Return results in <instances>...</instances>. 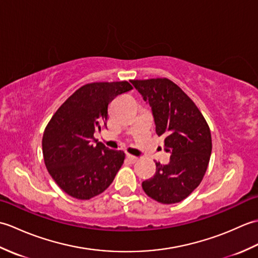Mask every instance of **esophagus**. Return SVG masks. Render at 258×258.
I'll return each instance as SVG.
<instances>
[{
	"mask_svg": "<svg viewBox=\"0 0 258 258\" xmlns=\"http://www.w3.org/2000/svg\"><path fill=\"white\" fill-rule=\"evenodd\" d=\"M126 158H127V160H128L131 163H135V162H138V161H139V158H138V157H136V156H133V155H130V154L126 155Z\"/></svg>",
	"mask_w": 258,
	"mask_h": 258,
	"instance_id": "34e87169",
	"label": "esophagus"
}]
</instances>
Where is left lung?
<instances>
[{
    "label": "left lung",
    "mask_w": 258,
    "mask_h": 258,
    "mask_svg": "<svg viewBox=\"0 0 258 258\" xmlns=\"http://www.w3.org/2000/svg\"><path fill=\"white\" fill-rule=\"evenodd\" d=\"M150 104L155 131L164 139L169 163H156L152 178L142 183L145 193L162 204L186 199L202 182L212 153V136L194 102L167 79L131 81Z\"/></svg>",
    "instance_id": "1"
}]
</instances>
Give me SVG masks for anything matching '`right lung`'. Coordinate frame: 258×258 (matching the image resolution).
I'll use <instances>...</instances> for the list:
<instances>
[{"label": "right lung", "mask_w": 258, "mask_h": 258, "mask_svg": "<svg viewBox=\"0 0 258 258\" xmlns=\"http://www.w3.org/2000/svg\"><path fill=\"white\" fill-rule=\"evenodd\" d=\"M132 89L126 81L86 84L48 122L42 140L45 166L74 199L90 200L103 193L122 166L124 152L108 149L94 139V133L106 126L109 103Z\"/></svg>", "instance_id": "1"}]
</instances>
